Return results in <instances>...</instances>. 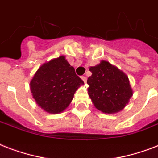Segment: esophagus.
Returning <instances> with one entry per match:
<instances>
[{"mask_svg": "<svg viewBox=\"0 0 158 158\" xmlns=\"http://www.w3.org/2000/svg\"><path fill=\"white\" fill-rule=\"evenodd\" d=\"M81 79H82V80H83V81L84 82V83H86V82H87V78H86V77H85V76H82Z\"/></svg>", "mask_w": 158, "mask_h": 158, "instance_id": "esophagus-1", "label": "esophagus"}]
</instances>
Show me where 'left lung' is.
I'll return each instance as SVG.
<instances>
[{"mask_svg":"<svg viewBox=\"0 0 158 158\" xmlns=\"http://www.w3.org/2000/svg\"><path fill=\"white\" fill-rule=\"evenodd\" d=\"M89 95L95 107L103 113H116L124 109L133 95L127 75L108 61L89 68Z\"/></svg>","mask_w":158,"mask_h":158,"instance_id":"obj_1","label":"left lung"}]
</instances>
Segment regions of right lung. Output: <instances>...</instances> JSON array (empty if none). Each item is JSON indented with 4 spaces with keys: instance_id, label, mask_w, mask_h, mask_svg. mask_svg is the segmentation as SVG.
Masks as SVG:
<instances>
[{
    "instance_id": "obj_1",
    "label": "right lung",
    "mask_w": 158,
    "mask_h": 158,
    "mask_svg": "<svg viewBox=\"0 0 158 158\" xmlns=\"http://www.w3.org/2000/svg\"><path fill=\"white\" fill-rule=\"evenodd\" d=\"M84 81L75 74L64 56L42 64L30 82L33 98L42 109L51 114L64 111Z\"/></svg>"
}]
</instances>
